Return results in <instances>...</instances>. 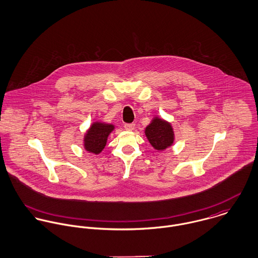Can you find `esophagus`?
<instances>
[{
  "label": "esophagus",
  "instance_id": "obj_1",
  "mask_svg": "<svg viewBox=\"0 0 258 258\" xmlns=\"http://www.w3.org/2000/svg\"><path fill=\"white\" fill-rule=\"evenodd\" d=\"M124 128H125V130H127V131H132V130H134V128H135V124H134V123H127V124L124 125Z\"/></svg>",
  "mask_w": 258,
  "mask_h": 258
}]
</instances>
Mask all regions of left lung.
Returning <instances> with one entry per match:
<instances>
[{"label": "left lung", "instance_id": "obj_1", "mask_svg": "<svg viewBox=\"0 0 258 258\" xmlns=\"http://www.w3.org/2000/svg\"><path fill=\"white\" fill-rule=\"evenodd\" d=\"M148 141L158 151H163L174 143L175 134L171 123L155 117L145 129Z\"/></svg>", "mask_w": 258, "mask_h": 258}]
</instances>
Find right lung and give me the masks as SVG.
<instances>
[{"instance_id":"right-lung-1","label":"right lung","mask_w":258,"mask_h":258,"mask_svg":"<svg viewBox=\"0 0 258 258\" xmlns=\"http://www.w3.org/2000/svg\"><path fill=\"white\" fill-rule=\"evenodd\" d=\"M114 130V125L94 122L86 132L83 140L84 149L93 154H99L105 146L107 138Z\"/></svg>"}]
</instances>
